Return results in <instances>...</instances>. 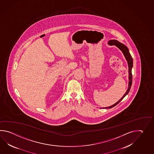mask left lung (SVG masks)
<instances>
[{"label":"left lung","mask_w":154,"mask_h":154,"mask_svg":"<svg viewBox=\"0 0 154 154\" xmlns=\"http://www.w3.org/2000/svg\"><path fill=\"white\" fill-rule=\"evenodd\" d=\"M109 45H115L118 47V48L121 49L122 52L123 53L124 56L126 60L128 62V68H129V82H128V88L126 92L125 93V95L123 96V97H122L118 102H117L116 103L112 105L111 106H109L107 107H103V108H111L113 107H115V106L118 104L123 99L125 96L128 94L129 92L130 91L131 88V86L132 84V74H131V69L133 68V58L131 56L130 53L129 52V49L128 48L125 46V45L122 44V43L119 42L116 39H112L110 40L108 43Z\"/></svg>","instance_id":"obj_1"}]
</instances>
